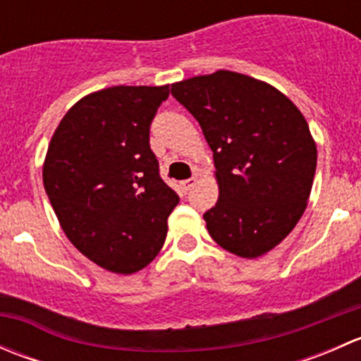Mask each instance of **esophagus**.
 Wrapping results in <instances>:
<instances>
[{
	"label": "esophagus",
	"instance_id": "34e87169",
	"mask_svg": "<svg viewBox=\"0 0 361 361\" xmlns=\"http://www.w3.org/2000/svg\"><path fill=\"white\" fill-rule=\"evenodd\" d=\"M195 178H188V180H183L181 181V187H183V190L185 192H188V190H192V187H194L195 185Z\"/></svg>",
	"mask_w": 361,
	"mask_h": 361
}]
</instances>
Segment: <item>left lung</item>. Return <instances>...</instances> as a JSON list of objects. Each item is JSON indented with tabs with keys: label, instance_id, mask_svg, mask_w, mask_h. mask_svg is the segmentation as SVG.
<instances>
[{
	"label": "left lung",
	"instance_id": "left-lung-1",
	"mask_svg": "<svg viewBox=\"0 0 361 361\" xmlns=\"http://www.w3.org/2000/svg\"><path fill=\"white\" fill-rule=\"evenodd\" d=\"M213 152L220 197L204 213L227 251L257 258L300 220L316 171V145L304 115L274 87L216 71L171 85Z\"/></svg>",
	"mask_w": 361,
	"mask_h": 361
}]
</instances>
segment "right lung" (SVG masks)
<instances>
[{"label": "right lung", "mask_w": 361, "mask_h": 361, "mask_svg": "<svg viewBox=\"0 0 361 361\" xmlns=\"http://www.w3.org/2000/svg\"><path fill=\"white\" fill-rule=\"evenodd\" d=\"M169 85H116L80 99L54 133L43 185L63 231L89 260L118 274L147 267L180 202L160 178L150 126Z\"/></svg>", "instance_id": "add662e5"}]
</instances>
